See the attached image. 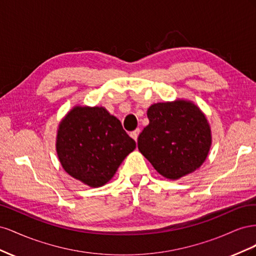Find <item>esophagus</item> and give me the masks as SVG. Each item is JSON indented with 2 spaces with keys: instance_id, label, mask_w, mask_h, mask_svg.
Returning a JSON list of instances; mask_svg holds the SVG:
<instances>
[{
  "instance_id": "34e87169",
  "label": "esophagus",
  "mask_w": 256,
  "mask_h": 256,
  "mask_svg": "<svg viewBox=\"0 0 256 256\" xmlns=\"http://www.w3.org/2000/svg\"><path fill=\"white\" fill-rule=\"evenodd\" d=\"M140 129H136V130H134V131H131V132H130V136L131 138H134V140H138V134H140Z\"/></svg>"
}]
</instances>
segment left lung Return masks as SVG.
<instances>
[{
  "instance_id": "obj_1",
  "label": "left lung",
  "mask_w": 256,
  "mask_h": 256,
  "mask_svg": "<svg viewBox=\"0 0 256 256\" xmlns=\"http://www.w3.org/2000/svg\"><path fill=\"white\" fill-rule=\"evenodd\" d=\"M150 124L138 138V147L157 172L177 180L196 171L210 148V128L191 102L154 104L147 110Z\"/></svg>"
}]
</instances>
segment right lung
I'll return each mask as SVG.
<instances>
[{
    "label": "right lung",
    "instance_id": "right-lung-1",
    "mask_svg": "<svg viewBox=\"0 0 256 256\" xmlns=\"http://www.w3.org/2000/svg\"><path fill=\"white\" fill-rule=\"evenodd\" d=\"M136 142L104 108L76 106L60 124L58 156L65 171L90 187L109 182Z\"/></svg>",
    "mask_w": 256,
    "mask_h": 256
}]
</instances>
